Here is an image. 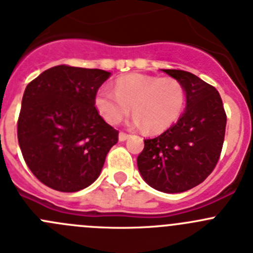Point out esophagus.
I'll list each match as a JSON object with an SVG mask.
<instances>
[{"label": "esophagus", "mask_w": 253, "mask_h": 253, "mask_svg": "<svg viewBox=\"0 0 253 253\" xmlns=\"http://www.w3.org/2000/svg\"><path fill=\"white\" fill-rule=\"evenodd\" d=\"M129 138V135L126 133H123V131H120L119 133V140L120 142H125L126 139Z\"/></svg>", "instance_id": "obj_1"}]
</instances>
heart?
Returning a JSON list of instances; mask_svg holds the SVG:
<instances>
[{
    "label": "heart",
    "mask_w": 253,
    "mask_h": 253,
    "mask_svg": "<svg viewBox=\"0 0 253 253\" xmlns=\"http://www.w3.org/2000/svg\"><path fill=\"white\" fill-rule=\"evenodd\" d=\"M185 103L183 85L174 78H158L144 74H130L115 81L114 91L101 87L96 91L94 105L109 124H118L133 111L134 125L158 133L174 124Z\"/></svg>",
    "instance_id": "b5f03b06"
}]
</instances>
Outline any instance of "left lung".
I'll use <instances>...</instances> for the list:
<instances>
[{
	"mask_svg": "<svg viewBox=\"0 0 253 253\" xmlns=\"http://www.w3.org/2000/svg\"><path fill=\"white\" fill-rule=\"evenodd\" d=\"M185 91V110L163 134L145 139L136 164L143 179L157 191L180 193L201 184L222 152L227 117L216 87L188 71L163 70Z\"/></svg>",
	"mask_w": 253,
	"mask_h": 253,
	"instance_id": "obj_1",
	"label": "left lung"
}]
</instances>
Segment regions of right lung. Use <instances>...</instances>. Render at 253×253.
I'll list each match as a JSON object with an SVG mask.
<instances>
[{
  "instance_id": "add662e5",
  "label": "right lung",
  "mask_w": 253,
  "mask_h": 253,
  "mask_svg": "<svg viewBox=\"0 0 253 253\" xmlns=\"http://www.w3.org/2000/svg\"><path fill=\"white\" fill-rule=\"evenodd\" d=\"M110 76L100 69L59 65L26 86L17 138L35 177L59 192H78L98 179L118 130L94 105Z\"/></svg>"
}]
</instances>
